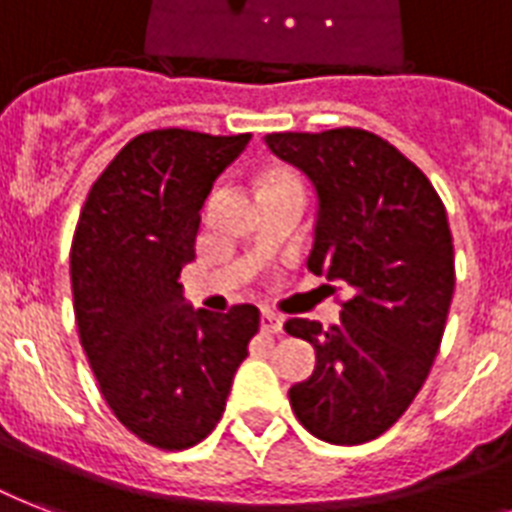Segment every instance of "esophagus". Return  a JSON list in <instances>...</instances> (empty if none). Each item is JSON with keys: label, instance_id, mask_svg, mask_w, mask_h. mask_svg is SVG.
<instances>
[{"label": "esophagus", "instance_id": "esophagus-1", "mask_svg": "<svg viewBox=\"0 0 512 512\" xmlns=\"http://www.w3.org/2000/svg\"><path fill=\"white\" fill-rule=\"evenodd\" d=\"M260 324H263L265 332H273V335H279L281 327H284V319H281L279 313L263 311V313H260Z\"/></svg>", "mask_w": 512, "mask_h": 512}]
</instances>
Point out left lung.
<instances>
[{"mask_svg": "<svg viewBox=\"0 0 512 512\" xmlns=\"http://www.w3.org/2000/svg\"><path fill=\"white\" fill-rule=\"evenodd\" d=\"M265 146L311 180L319 209L308 268L348 292L340 324H284L316 350L289 404L321 441L364 444L409 409L444 337L454 295L446 209L428 177L372 132H273Z\"/></svg>", "mask_w": 512, "mask_h": 512, "instance_id": "obj_1", "label": "left lung"}]
</instances>
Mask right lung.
Returning a JSON list of instances; mask_svg holds the SVG:
<instances>
[{
  "label": "right lung",
  "mask_w": 512,
  "mask_h": 512,
  "mask_svg": "<svg viewBox=\"0 0 512 512\" xmlns=\"http://www.w3.org/2000/svg\"><path fill=\"white\" fill-rule=\"evenodd\" d=\"M252 135L154 130L95 180L71 244L79 340L124 428L159 449L215 430L260 327L255 305L188 308L180 271L196 257L201 207Z\"/></svg>",
  "instance_id": "right-lung-1"
}]
</instances>
